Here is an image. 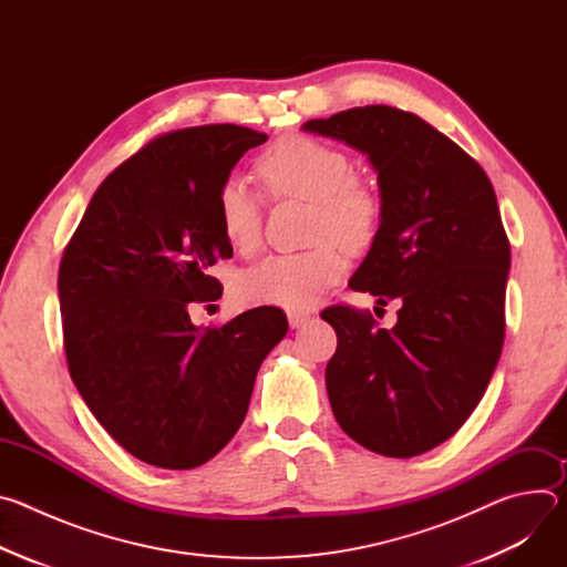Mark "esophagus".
<instances>
[{
	"mask_svg": "<svg viewBox=\"0 0 567 567\" xmlns=\"http://www.w3.org/2000/svg\"><path fill=\"white\" fill-rule=\"evenodd\" d=\"M287 318H289L291 330H298V328L305 326V322H307L311 316H309V311H289Z\"/></svg>",
	"mask_w": 567,
	"mask_h": 567,
	"instance_id": "obj_1",
	"label": "esophagus"
}]
</instances>
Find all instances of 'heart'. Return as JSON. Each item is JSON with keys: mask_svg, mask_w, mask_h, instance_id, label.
<instances>
[{"mask_svg": "<svg viewBox=\"0 0 567 567\" xmlns=\"http://www.w3.org/2000/svg\"><path fill=\"white\" fill-rule=\"evenodd\" d=\"M258 173L276 195L311 202V241L322 245L262 260L239 278V296L254 305L309 309L346 271L341 254L330 241L346 251L365 249L379 226V199L354 177V164L343 150L309 136L276 141L258 161ZM217 217L233 249L247 254L258 247L262 210L245 177L224 179L217 193Z\"/></svg>", "mask_w": 567, "mask_h": 567, "instance_id": "b5f03b06", "label": "heart"}]
</instances>
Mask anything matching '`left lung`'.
<instances>
[{
	"mask_svg": "<svg viewBox=\"0 0 567 567\" xmlns=\"http://www.w3.org/2000/svg\"><path fill=\"white\" fill-rule=\"evenodd\" d=\"M302 130L368 156L381 213L350 287L401 302L392 330L343 305L320 313L339 339L326 368L332 413L379 455L426 453L468 420L501 359L512 254L494 186L457 143L396 107Z\"/></svg>",
	"mask_w": 567,
	"mask_h": 567,
	"instance_id": "8db88e82",
	"label": "left lung"
}]
</instances>
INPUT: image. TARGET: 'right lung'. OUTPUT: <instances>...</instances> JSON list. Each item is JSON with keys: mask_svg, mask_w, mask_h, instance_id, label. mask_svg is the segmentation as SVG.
<instances>
[{"mask_svg": "<svg viewBox=\"0 0 567 567\" xmlns=\"http://www.w3.org/2000/svg\"><path fill=\"white\" fill-rule=\"evenodd\" d=\"M265 141L230 123L154 138L99 186L64 249L58 296L69 374L101 426L152 466L195 468L215 457L287 334L278 307L206 330L188 311L221 296L208 269L233 249L217 193Z\"/></svg>", "mask_w": 567, "mask_h": 567, "instance_id": "add662e5", "label": "right lung"}]
</instances>
